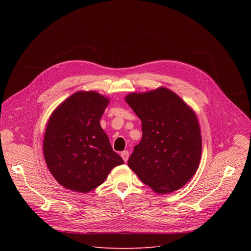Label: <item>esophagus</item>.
<instances>
[{
    "label": "esophagus",
    "mask_w": 251,
    "mask_h": 251,
    "mask_svg": "<svg viewBox=\"0 0 251 251\" xmlns=\"http://www.w3.org/2000/svg\"><path fill=\"white\" fill-rule=\"evenodd\" d=\"M121 157H122V159L124 160V162H127L128 159H129V152H128V151H123V152L121 153Z\"/></svg>",
    "instance_id": "34e87169"
}]
</instances>
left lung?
<instances>
[{
  "label": "left lung",
  "mask_w": 251,
  "mask_h": 251,
  "mask_svg": "<svg viewBox=\"0 0 251 251\" xmlns=\"http://www.w3.org/2000/svg\"><path fill=\"white\" fill-rule=\"evenodd\" d=\"M142 121V139L128 160L129 168L155 193L184 187L196 174L201 157L197 114L180 96L161 86L125 96Z\"/></svg>",
  "instance_id": "obj_1"
}]
</instances>
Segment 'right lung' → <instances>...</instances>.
<instances>
[{
  "instance_id": "add662e5",
  "label": "right lung",
  "mask_w": 251,
  "mask_h": 251,
  "mask_svg": "<svg viewBox=\"0 0 251 251\" xmlns=\"http://www.w3.org/2000/svg\"><path fill=\"white\" fill-rule=\"evenodd\" d=\"M109 102L96 91L80 90L61 102L50 116L44 156L50 172L63 188L86 194L124 163L99 122Z\"/></svg>"
}]
</instances>
